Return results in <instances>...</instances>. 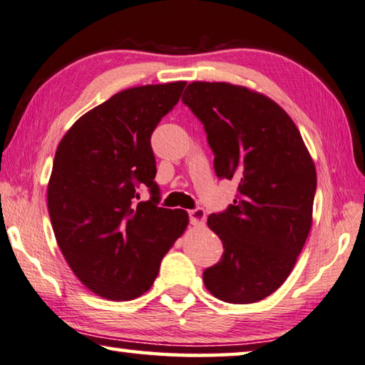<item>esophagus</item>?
<instances>
[{
    "label": "esophagus",
    "instance_id": "obj_1",
    "mask_svg": "<svg viewBox=\"0 0 365 365\" xmlns=\"http://www.w3.org/2000/svg\"><path fill=\"white\" fill-rule=\"evenodd\" d=\"M189 217H190V223H192L194 226H204L205 225L207 215H205L204 208H195V210H190Z\"/></svg>",
    "mask_w": 365,
    "mask_h": 365
}]
</instances>
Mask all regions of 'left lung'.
I'll use <instances>...</instances> for the list:
<instances>
[{"mask_svg": "<svg viewBox=\"0 0 365 365\" xmlns=\"http://www.w3.org/2000/svg\"><path fill=\"white\" fill-rule=\"evenodd\" d=\"M204 123L218 178L239 197L208 228L223 259L204 272L205 288L230 304L265 299L296 265L312 228L317 171L296 124L277 101L228 82H190L182 95Z\"/></svg>", "mask_w": 365, "mask_h": 365, "instance_id": "8db88e82", "label": "left lung"}]
</instances>
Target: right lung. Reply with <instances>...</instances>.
<instances>
[{
  "instance_id": "obj_1",
  "label": "right lung",
  "mask_w": 365,
  "mask_h": 365,
  "mask_svg": "<svg viewBox=\"0 0 365 365\" xmlns=\"http://www.w3.org/2000/svg\"><path fill=\"white\" fill-rule=\"evenodd\" d=\"M184 81L130 87L81 116L59 142L48 212L59 249L83 286L110 301L150 289L163 255L189 225L186 210L158 207L152 133ZM151 189L137 202L136 189Z\"/></svg>"
}]
</instances>
